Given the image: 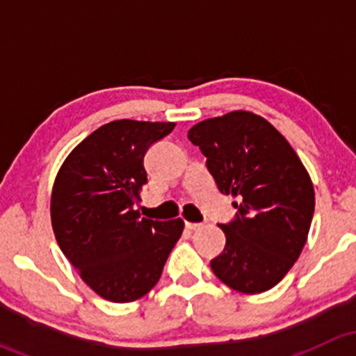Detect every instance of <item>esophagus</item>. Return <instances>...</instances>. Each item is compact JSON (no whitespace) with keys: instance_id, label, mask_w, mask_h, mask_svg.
I'll list each match as a JSON object with an SVG mask.
<instances>
[{"instance_id":"1","label":"esophagus","mask_w":356,"mask_h":356,"mask_svg":"<svg viewBox=\"0 0 356 356\" xmlns=\"http://www.w3.org/2000/svg\"><path fill=\"white\" fill-rule=\"evenodd\" d=\"M203 224H198V222H188L186 220V227L189 229V231H196V229H200Z\"/></svg>"}]
</instances>
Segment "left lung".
Here are the masks:
<instances>
[{
  "instance_id": "obj_1",
  "label": "left lung",
  "mask_w": 356,
  "mask_h": 356,
  "mask_svg": "<svg viewBox=\"0 0 356 356\" xmlns=\"http://www.w3.org/2000/svg\"><path fill=\"white\" fill-rule=\"evenodd\" d=\"M222 195H232L238 215L222 224L225 248L210 261L229 288L264 293L282 281L303 251L315 208L307 168L268 120L236 110L193 125Z\"/></svg>"
}]
</instances>
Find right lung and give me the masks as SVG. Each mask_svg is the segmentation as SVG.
I'll list each match as a JSON object with an SVG mask.
<instances>
[{"label":"right lung","mask_w":356,"mask_h":356,"mask_svg":"<svg viewBox=\"0 0 356 356\" xmlns=\"http://www.w3.org/2000/svg\"><path fill=\"white\" fill-rule=\"evenodd\" d=\"M174 122L122 118L96 129L60 167L51 191V225L60 250L82 281L113 303L149 293L160 279L184 220L139 215L148 182L145 153Z\"/></svg>","instance_id":"add662e5"}]
</instances>
